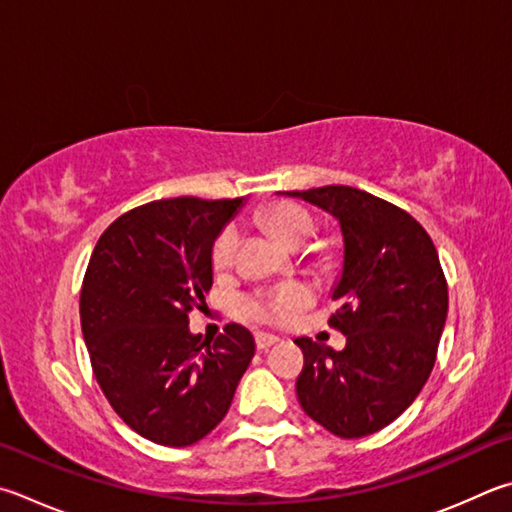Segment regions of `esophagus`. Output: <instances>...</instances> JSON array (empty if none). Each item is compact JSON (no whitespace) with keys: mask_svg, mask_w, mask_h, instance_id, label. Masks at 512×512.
Returning a JSON list of instances; mask_svg holds the SVG:
<instances>
[{"mask_svg":"<svg viewBox=\"0 0 512 512\" xmlns=\"http://www.w3.org/2000/svg\"><path fill=\"white\" fill-rule=\"evenodd\" d=\"M277 336H271V333H257L255 336V342H257V349L259 351H266V349H271L273 345H277Z\"/></svg>","mask_w":512,"mask_h":512,"instance_id":"esophagus-1","label":"esophagus"}]
</instances>
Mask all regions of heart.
Here are the masks:
<instances>
[{"mask_svg": "<svg viewBox=\"0 0 512 512\" xmlns=\"http://www.w3.org/2000/svg\"><path fill=\"white\" fill-rule=\"evenodd\" d=\"M264 224L273 230V235L288 248L302 246L313 235V219L306 210L293 203H280L264 212ZM239 246V228L226 226L212 246V264L217 271H224L235 259ZM311 288L302 282H288L273 291H259L244 300V311L259 322L286 324L297 311H302L311 302Z\"/></svg>", "mask_w": 512, "mask_h": 512, "instance_id": "obj_1", "label": "heart"}]
</instances>
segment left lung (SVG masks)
<instances>
[{
  "instance_id": "left-lung-1",
  "label": "left lung",
  "mask_w": 512,
  "mask_h": 512,
  "mask_svg": "<svg viewBox=\"0 0 512 512\" xmlns=\"http://www.w3.org/2000/svg\"><path fill=\"white\" fill-rule=\"evenodd\" d=\"M284 194L331 215L342 239L331 288L340 309L329 322L347 347L295 340L306 358L297 401L329 432L360 439L396 421L430 378L448 318L439 255L414 217L369 192L324 185Z\"/></svg>"
}]
</instances>
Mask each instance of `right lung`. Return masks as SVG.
Listing matches in <instances>:
<instances>
[{
	"mask_svg": "<svg viewBox=\"0 0 512 512\" xmlns=\"http://www.w3.org/2000/svg\"><path fill=\"white\" fill-rule=\"evenodd\" d=\"M244 203H145L102 232L89 259L80 322L91 367L116 414L159 445L185 448L215 430L255 356L241 324L215 340L188 327L212 286V246Z\"/></svg>",
	"mask_w": 512,
	"mask_h": 512,
	"instance_id": "obj_1",
	"label": "right lung"
}]
</instances>
